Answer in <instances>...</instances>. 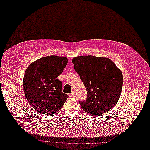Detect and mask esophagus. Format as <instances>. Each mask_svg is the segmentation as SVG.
Returning a JSON list of instances; mask_svg holds the SVG:
<instances>
[{
	"instance_id": "obj_1",
	"label": "esophagus",
	"mask_w": 150,
	"mask_h": 150,
	"mask_svg": "<svg viewBox=\"0 0 150 150\" xmlns=\"http://www.w3.org/2000/svg\"><path fill=\"white\" fill-rule=\"evenodd\" d=\"M71 95L72 96H76V93L75 91H72L71 93Z\"/></svg>"
}]
</instances>
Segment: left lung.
<instances>
[{"mask_svg":"<svg viewBox=\"0 0 150 150\" xmlns=\"http://www.w3.org/2000/svg\"><path fill=\"white\" fill-rule=\"evenodd\" d=\"M72 63L87 90V99L79 101L83 110L93 116L110 111L121 95L123 84L121 71L105 57L81 56L74 57Z\"/></svg>","mask_w":150,"mask_h":150,"instance_id":"8db88e82","label":"left lung"}]
</instances>
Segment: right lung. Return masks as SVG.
Segmentation results:
<instances>
[{
  "label": "right lung",
  "instance_id": "obj_1",
  "mask_svg": "<svg viewBox=\"0 0 150 150\" xmlns=\"http://www.w3.org/2000/svg\"><path fill=\"white\" fill-rule=\"evenodd\" d=\"M68 60L65 57L50 56L40 58L27 68L23 78L25 96L34 110L45 115L57 112L68 95L63 93L62 73Z\"/></svg>",
  "mask_w": 150,
  "mask_h": 150
}]
</instances>
